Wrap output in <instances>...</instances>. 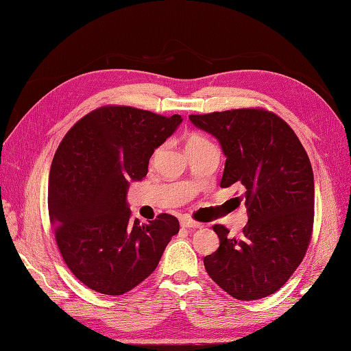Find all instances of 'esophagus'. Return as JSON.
I'll list each match as a JSON object with an SVG mask.
<instances>
[{
	"instance_id": "esophagus-1",
	"label": "esophagus",
	"mask_w": 351,
	"mask_h": 351,
	"mask_svg": "<svg viewBox=\"0 0 351 351\" xmlns=\"http://www.w3.org/2000/svg\"><path fill=\"white\" fill-rule=\"evenodd\" d=\"M180 224H182V227H184V229H199V227H202V224H199L191 219H187V217H183L182 221H180Z\"/></svg>"
}]
</instances>
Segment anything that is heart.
Returning <instances> with one entry per match:
<instances>
[{
	"mask_svg": "<svg viewBox=\"0 0 351 351\" xmlns=\"http://www.w3.org/2000/svg\"><path fill=\"white\" fill-rule=\"evenodd\" d=\"M201 145H210V140L205 138L201 134H189L186 140V149L193 147V146H201Z\"/></svg>",
	"mask_w": 351,
	"mask_h": 351,
	"instance_id": "b5f03b06",
	"label": "heart"
}]
</instances>
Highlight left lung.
<instances>
[{"label":"left lung","mask_w":351,"mask_h":351,"mask_svg":"<svg viewBox=\"0 0 351 351\" xmlns=\"http://www.w3.org/2000/svg\"><path fill=\"white\" fill-rule=\"evenodd\" d=\"M219 140L221 187L242 184L248 223L241 239L214 226L220 246L204 258L210 278L229 295L260 300L276 292L304 258L315 217V178L295 132L271 112L236 109L191 115Z\"/></svg>","instance_id":"1"}]
</instances>
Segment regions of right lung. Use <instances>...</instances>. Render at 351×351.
Returning a JSON list of instances; mask_svg holds the SVG:
<instances>
[{
	"label": "right lung",
	"mask_w": 351,
	"mask_h": 351,
	"mask_svg": "<svg viewBox=\"0 0 351 351\" xmlns=\"http://www.w3.org/2000/svg\"><path fill=\"white\" fill-rule=\"evenodd\" d=\"M182 121L106 106L80 119L62 140L50 169V220L64 263L93 291L122 295L137 287L178 233L169 214L143 224L132 220L127 193Z\"/></svg>",
	"instance_id": "add662e5"
}]
</instances>
